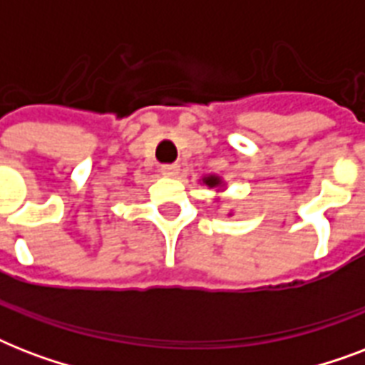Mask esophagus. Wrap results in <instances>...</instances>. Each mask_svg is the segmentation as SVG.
Segmentation results:
<instances>
[{
	"label": "esophagus",
	"instance_id": "34e87169",
	"mask_svg": "<svg viewBox=\"0 0 365 365\" xmlns=\"http://www.w3.org/2000/svg\"><path fill=\"white\" fill-rule=\"evenodd\" d=\"M178 172H180V166L178 165H160V174H163V176L174 178L178 176Z\"/></svg>",
	"mask_w": 365,
	"mask_h": 365
}]
</instances>
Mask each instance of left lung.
I'll return each mask as SVG.
<instances>
[{"label":"left lung","mask_w":365,"mask_h":365,"mask_svg":"<svg viewBox=\"0 0 365 365\" xmlns=\"http://www.w3.org/2000/svg\"><path fill=\"white\" fill-rule=\"evenodd\" d=\"M202 183H206L208 187H220V185H222V180H220V176H206L202 178Z\"/></svg>","instance_id":"left-lung-1"}]
</instances>
